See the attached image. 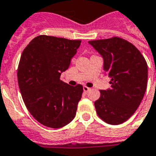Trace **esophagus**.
I'll return each instance as SVG.
<instances>
[{
  "mask_svg": "<svg viewBox=\"0 0 156 156\" xmlns=\"http://www.w3.org/2000/svg\"><path fill=\"white\" fill-rule=\"evenodd\" d=\"M83 90H84V92H88V91H90V88L87 87H86V86H83Z\"/></svg>",
  "mask_w": 156,
  "mask_h": 156,
  "instance_id": "34e87169",
  "label": "esophagus"
}]
</instances>
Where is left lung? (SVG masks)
<instances>
[{
    "mask_svg": "<svg viewBox=\"0 0 156 156\" xmlns=\"http://www.w3.org/2000/svg\"><path fill=\"white\" fill-rule=\"evenodd\" d=\"M104 59L111 88L100 90L95 102L98 116L106 123L120 125L137 110L147 85V64L137 48L119 37L89 41Z\"/></svg>",
    "mask_w": 156,
    "mask_h": 156,
    "instance_id": "8db88e82",
    "label": "left lung"
}]
</instances>
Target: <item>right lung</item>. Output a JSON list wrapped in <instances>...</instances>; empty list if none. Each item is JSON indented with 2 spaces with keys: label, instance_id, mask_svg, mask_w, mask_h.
<instances>
[{
  "label": "right lung",
  "instance_id": "obj_1",
  "mask_svg": "<svg viewBox=\"0 0 156 156\" xmlns=\"http://www.w3.org/2000/svg\"><path fill=\"white\" fill-rule=\"evenodd\" d=\"M81 40L48 35L34 38L23 50L18 82L27 108L40 124L57 129L75 117L83 86L73 87L60 79L69 68Z\"/></svg>",
  "mask_w": 156,
  "mask_h": 156
}]
</instances>
